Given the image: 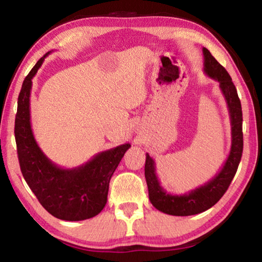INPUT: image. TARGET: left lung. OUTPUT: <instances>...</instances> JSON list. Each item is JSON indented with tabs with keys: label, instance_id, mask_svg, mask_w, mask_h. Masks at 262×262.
Wrapping results in <instances>:
<instances>
[{
	"label": "left lung",
	"instance_id": "8db88e82",
	"mask_svg": "<svg viewBox=\"0 0 262 262\" xmlns=\"http://www.w3.org/2000/svg\"><path fill=\"white\" fill-rule=\"evenodd\" d=\"M203 52V70L207 76L220 83V89L227 101L231 122V149L224 165L219 173L205 185H201L185 194H171L164 189L156 174L155 161L145 155L144 176L147 180L149 200L159 211L173 216L196 215L209 209L220 201L227 192L236 174L243 154V112L241 100L231 77L227 70L216 61L207 48Z\"/></svg>",
	"mask_w": 262,
	"mask_h": 262
}]
</instances>
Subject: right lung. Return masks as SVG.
I'll return each instance as SVG.
<instances>
[{"label": "right lung", "instance_id": "right-lung-1", "mask_svg": "<svg viewBox=\"0 0 262 262\" xmlns=\"http://www.w3.org/2000/svg\"><path fill=\"white\" fill-rule=\"evenodd\" d=\"M50 53L35 63L21 85L15 119L17 154L24 179L41 206L56 219L83 221L103 210L111 177L130 144L98 152L73 168L57 166L41 151L31 128L30 96L32 78Z\"/></svg>", "mask_w": 262, "mask_h": 262}]
</instances>
